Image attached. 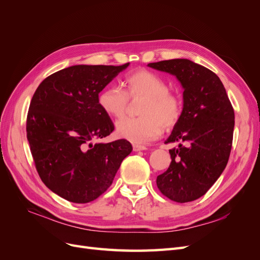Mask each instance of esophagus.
Listing matches in <instances>:
<instances>
[{
	"instance_id": "1",
	"label": "esophagus",
	"mask_w": 260,
	"mask_h": 260,
	"mask_svg": "<svg viewBox=\"0 0 260 260\" xmlns=\"http://www.w3.org/2000/svg\"><path fill=\"white\" fill-rule=\"evenodd\" d=\"M146 146L143 145H133V151L135 152H140V151H145Z\"/></svg>"
}]
</instances>
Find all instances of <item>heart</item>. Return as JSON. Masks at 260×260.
Masks as SVG:
<instances>
[{
	"label": "heart",
	"mask_w": 260,
	"mask_h": 260,
	"mask_svg": "<svg viewBox=\"0 0 260 260\" xmlns=\"http://www.w3.org/2000/svg\"><path fill=\"white\" fill-rule=\"evenodd\" d=\"M125 92L119 86L109 85L99 93L98 103L106 115L121 118L127 112L129 98H144L138 118H123L116 123L120 138L132 143H146L158 138L162 129L176 127L183 114V100L169 92L161 77L145 69L129 75L124 80Z\"/></svg>",
	"instance_id": "heart-1"
}]
</instances>
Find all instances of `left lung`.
I'll return each instance as SVG.
<instances>
[{"label":"left lung","instance_id":"8db88e82","mask_svg":"<svg viewBox=\"0 0 260 260\" xmlns=\"http://www.w3.org/2000/svg\"><path fill=\"white\" fill-rule=\"evenodd\" d=\"M148 67L176 76L183 88V114L166 143L169 168L156 179L159 191L171 201L200 199L224 170L232 147L234 111L219 77L196 62L176 58Z\"/></svg>","mask_w":260,"mask_h":260}]
</instances>
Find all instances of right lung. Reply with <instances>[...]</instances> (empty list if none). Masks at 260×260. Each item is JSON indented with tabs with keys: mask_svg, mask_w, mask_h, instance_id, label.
Listing matches in <instances>:
<instances>
[{
	"mask_svg": "<svg viewBox=\"0 0 260 260\" xmlns=\"http://www.w3.org/2000/svg\"><path fill=\"white\" fill-rule=\"evenodd\" d=\"M128 66H70L45 78L36 90L27 139L39 176L60 198L78 204L96 200L131 153L127 140L93 144L114 131L98 103L99 93Z\"/></svg>",
	"mask_w": 260,
	"mask_h": 260,
	"instance_id": "add662e5",
	"label": "right lung"
}]
</instances>
